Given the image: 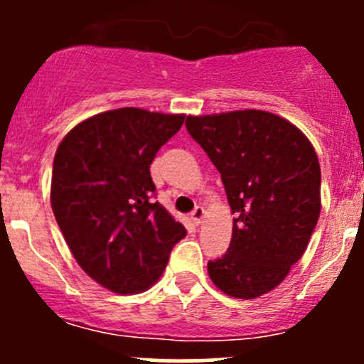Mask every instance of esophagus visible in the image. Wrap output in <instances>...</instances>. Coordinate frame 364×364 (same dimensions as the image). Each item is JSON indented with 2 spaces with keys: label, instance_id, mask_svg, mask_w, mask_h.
Listing matches in <instances>:
<instances>
[{
  "label": "esophagus",
  "instance_id": "esophagus-1",
  "mask_svg": "<svg viewBox=\"0 0 364 364\" xmlns=\"http://www.w3.org/2000/svg\"><path fill=\"white\" fill-rule=\"evenodd\" d=\"M203 217H205V210H203V207H196L195 210L191 212V220H193L196 225L202 224Z\"/></svg>",
  "mask_w": 364,
  "mask_h": 364
}]
</instances>
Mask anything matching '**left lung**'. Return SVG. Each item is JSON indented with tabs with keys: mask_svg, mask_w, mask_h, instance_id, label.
<instances>
[{
	"mask_svg": "<svg viewBox=\"0 0 364 364\" xmlns=\"http://www.w3.org/2000/svg\"><path fill=\"white\" fill-rule=\"evenodd\" d=\"M186 129L223 178L232 237L208 262L210 281L231 298L275 289L303 257L320 217V162L306 135L274 112L188 116Z\"/></svg>",
	"mask_w": 364,
	"mask_h": 364,
	"instance_id": "1",
	"label": "left lung"
}]
</instances>
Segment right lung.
<instances>
[{"mask_svg":"<svg viewBox=\"0 0 364 364\" xmlns=\"http://www.w3.org/2000/svg\"><path fill=\"white\" fill-rule=\"evenodd\" d=\"M185 114L121 107L87 118L58 145L51 207L83 272L116 294L156 284L186 229L159 202L150 164Z\"/></svg>","mask_w":364,"mask_h":364,"instance_id":"add662e5","label":"right lung"}]
</instances>
